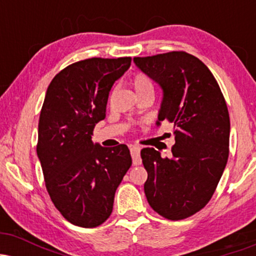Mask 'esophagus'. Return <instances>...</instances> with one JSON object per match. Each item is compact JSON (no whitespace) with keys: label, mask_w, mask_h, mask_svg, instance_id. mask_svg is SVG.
I'll return each instance as SVG.
<instances>
[{"label":"esophagus","mask_w":256,"mask_h":256,"mask_svg":"<svg viewBox=\"0 0 256 256\" xmlns=\"http://www.w3.org/2000/svg\"><path fill=\"white\" fill-rule=\"evenodd\" d=\"M130 152L134 165H140L142 164V158H140V148L137 146H130Z\"/></svg>","instance_id":"34e87169"}]
</instances>
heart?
Here are the masks:
<instances>
[{"label":"heart","mask_w":256,"mask_h":256,"mask_svg":"<svg viewBox=\"0 0 256 256\" xmlns=\"http://www.w3.org/2000/svg\"><path fill=\"white\" fill-rule=\"evenodd\" d=\"M132 86H134L136 92L152 89V82L149 80V78L146 77V74H143V73H137V74L132 78Z\"/></svg>","instance_id":"obj_1"}]
</instances>
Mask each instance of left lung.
<instances>
[{
  "label": "left lung",
  "mask_w": 256,
  "mask_h": 256,
  "mask_svg": "<svg viewBox=\"0 0 256 256\" xmlns=\"http://www.w3.org/2000/svg\"><path fill=\"white\" fill-rule=\"evenodd\" d=\"M162 90L156 125L173 124L172 158L143 148L144 192L155 212L170 220L192 216L213 196L228 158L230 116L216 78L194 55L171 52L134 58Z\"/></svg>",
  "instance_id": "left-lung-1"
}]
</instances>
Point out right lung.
Masks as SVG:
<instances>
[{
	"instance_id": "right-lung-1",
	"label": "right lung",
	"mask_w": 256,
	"mask_h": 256,
	"mask_svg": "<svg viewBox=\"0 0 256 256\" xmlns=\"http://www.w3.org/2000/svg\"><path fill=\"white\" fill-rule=\"evenodd\" d=\"M131 58H92L58 72L46 89L38 122L37 156L52 204L67 222L96 228L110 218L116 188L130 168L128 146L91 140L106 118L110 91Z\"/></svg>"
}]
</instances>
